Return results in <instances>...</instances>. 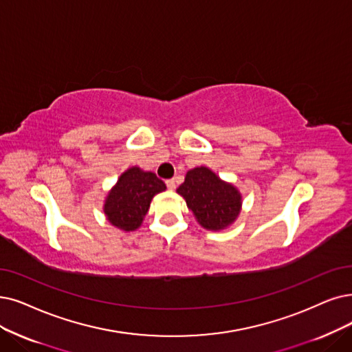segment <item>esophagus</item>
<instances>
[{
    "instance_id": "1",
    "label": "esophagus",
    "mask_w": 352,
    "mask_h": 352,
    "mask_svg": "<svg viewBox=\"0 0 352 352\" xmlns=\"http://www.w3.org/2000/svg\"><path fill=\"white\" fill-rule=\"evenodd\" d=\"M166 186H167V189H170V190H173V189L176 188V184H175V180H173V179H168V180H166Z\"/></svg>"
}]
</instances>
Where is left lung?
<instances>
[{"instance_id":"left-lung-1","label":"left lung","mask_w":352,"mask_h":352,"mask_svg":"<svg viewBox=\"0 0 352 352\" xmlns=\"http://www.w3.org/2000/svg\"><path fill=\"white\" fill-rule=\"evenodd\" d=\"M177 193L184 196L196 221L210 231L230 227L240 215L243 205L240 190L205 166L189 170Z\"/></svg>"}]
</instances>
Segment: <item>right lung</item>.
<instances>
[{
    "mask_svg": "<svg viewBox=\"0 0 352 352\" xmlns=\"http://www.w3.org/2000/svg\"><path fill=\"white\" fill-rule=\"evenodd\" d=\"M166 190L162 179L134 166L125 170L104 204L107 219L122 231H135L142 225L154 195Z\"/></svg>",
    "mask_w": 352,
    "mask_h": 352,
    "instance_id": "add662e5",
    "label": "right lung"
}]
</instances>
